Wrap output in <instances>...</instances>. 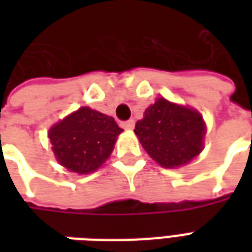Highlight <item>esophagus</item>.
<instances>
[{"label": "esophagus", "mask_w": 252, "mask_h": 252, "mask_svg": "<svg viewBox=\"0 0 252 252\" xmlns=\"http://www.w3.org/2000/svg\"><path fill=\"white\" fill-rule=\"evenodd\" d=\"M124 129H132L133 126H135V121L133 120H126V121H123L120 124Z\"/></svg>", "instance_id": "1"}]
</instances>
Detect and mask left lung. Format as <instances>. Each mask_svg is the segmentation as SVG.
Returning <instances> with one entry per match:
<instances>
[{"mask_svg":"<svg viewBox=\"0 0 252 252\" xmlns=\"http://www.w3.org/2000/svg\"><path fill=\"white\" fill-rule=\"evenodd\" d=\"M135 133L160 166L178 167L201 153L205 124L198 112L159 98L137 121Z\"/></svg>","mask_w":252,"mask_h":252,"instance_id":"8db88e82","label":"left lung"}]
</instances>
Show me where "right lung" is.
Here are the masks:
<instances>
[{
	"mask_svg": "<svg viewBox=\"0 0 252 252\" xmlns=\"http://www.w3.org/2000/svg\"><path fill=\"white\" fill-rule=\"evenodd\" d=\"M121 131L113 117L81 108L52 126L48 137L59 163L70 171L88 174L109 158Z\"/></svg>",
	"mask_w": 252,
	"mask_h": 252,
	"instance_id": "right-lung-1",
	"label": "right lung"
}]
</instances>
